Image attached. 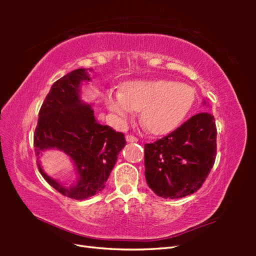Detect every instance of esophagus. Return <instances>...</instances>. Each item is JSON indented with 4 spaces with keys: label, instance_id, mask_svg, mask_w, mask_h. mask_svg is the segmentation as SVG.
<instances>
[{
    "label": "esophagus",
    "instance_id": "obj_1",
    "mask_svg": "<svg viewBox=\"0 0 256 256\" xmlns=\"http://www.w3.org/2000/svg\"><path fill=\"white\" fill-rule=\"evenodd\" d=\"M125 140H126V142L128 143H135L138 140L136 138L133 136V135H126V136H125Z\"/></svg>",
    "mask_w": 256,
    "mask_h": 256
}]
</instances>
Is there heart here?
<instances>
[{
    "instance_id": "heart-1",
    "label": "heart",
    "mask_w": 256,
    "mask_h": 256,
    "mask_svg": "<svg viewBox=\"0 0 256 256\" xmlns=\"http://www.w3.org/2000/svg\"><path fill=\"white\" fill-rule=\"evenodd\" d=\"M194 99L192 86L164 79L128 81L122 91L108 89L104 96L108 108L120 122L126 123L135 111H140V121L156 135L175 130L192 110Z\"/></svg>"
}]
</instances>
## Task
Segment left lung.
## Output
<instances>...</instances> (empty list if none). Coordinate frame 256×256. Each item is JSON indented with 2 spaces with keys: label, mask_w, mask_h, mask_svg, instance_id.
Instances as JSON below:
<instances>
[{
  "label": "left lung",
  "mask_w": 256,
  "mask_h": 256,
  "mask_svg": "<svg viewBox=\"0 0 256 256\" xmlns=\"http://www.w3.org/2000/svg\"><path fill=\"white\" fill-rule=\"evenodd\" d=\"M144 148L148 187L165 199L186 197L202 186L214 164V118L210 112L196 114L166 136L145 144Z\"/></svg>",
  "instance_id": "1"
}]
</instances>
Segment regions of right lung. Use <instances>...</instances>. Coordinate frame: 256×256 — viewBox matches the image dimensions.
Segmentation results:
<instances>
[{"label": "right lung", "mask_w": 256, "mask_h": 256, "mask_svg": "<svg viewBox=\"0 0 256 256\" xmlns=\"http://www.w3.org/2000/svg\"><path fill=\"white\" fill-rule=\"evenodd\" d=\"M90 80L84 68L76 69L57 80L42 102L34 134L42 176L57 192L76 200L86 199L103 190L118 155L126 143L123 133L100 124L92 106L81 100L80 86ZM47 149L62 150L73 160L78 180L70 188L42 170L39 154Z\"/></svg>", "instance_id": "add662e5"}]
</instances>
